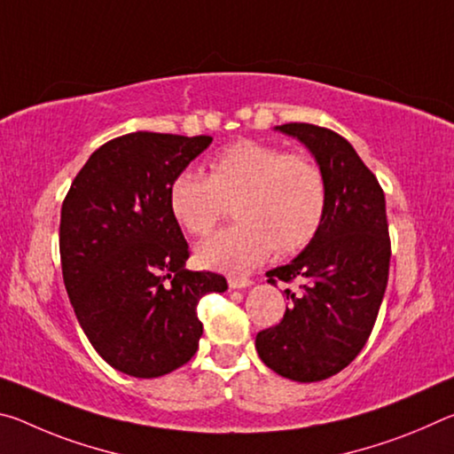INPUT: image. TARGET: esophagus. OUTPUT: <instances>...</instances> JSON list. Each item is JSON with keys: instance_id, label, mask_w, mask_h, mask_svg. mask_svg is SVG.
I'll use <instances>...</instances> for the list:
<instances>
[{"instance_id": "esophagus-1", "label": "esophagus", "mask_w": 454, "mask_h": 454, "mask_svg": "<svg viewBox=\"0 0 454 454\" xmlns=\"http://www.w3.org/2000/svg\"><path fill=\"white\" fill-rule=\"evenodd\" d=\"M252 284V280L250 278H242V276H230L228 278V286L230 288H246V286H250Z\"/></svg>"}]
</instances>
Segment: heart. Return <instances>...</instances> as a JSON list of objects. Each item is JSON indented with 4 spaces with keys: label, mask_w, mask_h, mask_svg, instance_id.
<instances>
[{
    "label": "heart",
    "mask_w": 454,
    "mask_h": 454,
    "mask_svg": "<svg viewBox=\"0 0 454 454\" xmlns=\"http://www.w3.org/2000/svg\"><path fill=\"white\" fill-rule=\"evenodd\" d=\"M232 228L198 246L204 268L242 272L272 254L302 250L318 234L328 188L320 166L278 145L242 140L210 158V176L182 170L168 188L174 220L192 236H206L234 202Z\"/></svg>",
    "instance_id": "obj_1"
}]
</instances>
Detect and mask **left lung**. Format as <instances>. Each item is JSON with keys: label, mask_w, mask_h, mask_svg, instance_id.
Wrapping results in <instances>:
<instances>
[{"label": "left lung", "mask_w": 454, "mask_h": 454, "mask_svg": "<svg viewBox=\"0 0 454 454\" xmlns=\"http://www.w3.org/2000/svg\"><path fill=\"white\" fill-rule=\"evenodd\" d=\"M301 140L326 178L318 234L268 282L301 280L272 328L256 334L262 363L284 379L317 382L340 372L368 340L388 282L387 202L376 176L342 136L314 124L276 126Z\"/></svg>", "instance_id": "obj_1"}]
</instances>
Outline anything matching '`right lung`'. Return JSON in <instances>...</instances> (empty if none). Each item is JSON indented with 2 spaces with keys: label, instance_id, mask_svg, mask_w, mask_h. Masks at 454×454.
<instances>
[{
  "label": "right lung",
  "instance_id": "right-lung-1",
  "mask_svg": "<svg viewBox=\"0 0 454 454\" xmlns=\"http://www.w3.org/2000/svg\"><path fill=\"white\" fill-rule=\"evenodd\" d=\"M210 136L134 132L91 153L61 204L64 284L88 340L107 364L156 379L196 355L200 298L226 278L186 270L190 256L168 206L178 172Z\"/></svg>",
  "mask_w": 454,
  "mask_h": 454
}]
</instances>
